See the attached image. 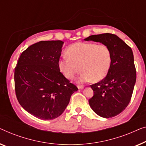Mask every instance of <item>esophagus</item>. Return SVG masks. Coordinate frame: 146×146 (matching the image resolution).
<instances>
[{"label": "esophagus", "instance_id": "obj_1", "mask_svg": "<svg viewBox=\"0 0 146 146\" xmlns=\"http://www.w3.org/2000/svg\"><path fill=\"white\" fill-rule=\"evenodd\" d=\"M77 88L79 89H83V88H84V86H83V85H78L77 86Z\"/></svg>", "mask_w": 146, "mask_h": 146}]
</instances>
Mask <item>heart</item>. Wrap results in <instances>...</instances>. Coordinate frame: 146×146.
Here are the masks:
<instances>
[{
    "label": "heart",
    "instance_id": "b5f03b06",
    "mask_svg": "<svg viewBox=\"0 0 146 146\" xmlns=\"http://www.w3.org/2000/svg\"><path fill=\"white\" fill-rule=\"evenodd\" d=\"M66 55L67 57L59 61V70L69 80L73 79L81 70V83L101 81L111 65V51L104 44L77 42L67 49Z\"/></svg>",
    "mask_w": 146,
    "mask_h": 146
}]
</instances>
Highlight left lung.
<instances>
[{
  "label": "left lung",
  "instance_id": "8db88e82",
  "mask_svg": "<svg viewBox=\"0 0 146 146\" xmlns=\"http://www.w3.org/2000/svg\"><path fill=\"white\" fill-rule=\"evenodd\" d=\"M102 43L110 48L112 62L105 78L91 85L94 95L89 105L98 116L109 118L121 113L128 105L136 81L132 49L115 34L92 35L85 39Z\"/></svg>",
  "mask_w": 146,
  "mask_h": 146
}]
</instances>
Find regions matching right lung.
Instances as JSON below:
<instances>
[{
  "label": "right lung",
  "instance_id": "right-lung-1",
  "mask_svg": "<svg viewBox=\"0 0 146 146\" xmlns=\"http://www.w3.org/2000/svg\"><path fill=\"white\" fill-rule=\"evenodd\" d=\"M63 42L41 41L20 55L14 71L16 98L24 110L42 120L64 112L78 89L60 72L58 63Z\"/></svg>",
  "mask_w": 146,
  "mask_h": 146
}]
</instances>
